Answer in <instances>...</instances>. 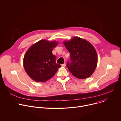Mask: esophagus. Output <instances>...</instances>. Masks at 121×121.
<instances>
[{"label": "esophagus", "instance_id": "1", "mask_svg": "<svg viewBox=\"0 0 121 121\" xmlns=\"http://www.w3.org/2000/svg\"><path fill=\"white\" fill-rule=\"evenodd\" d=\"M62 66H63V67H65V66H66V64L65 63H64L63 64H62Z\"/></svg>", "mask_w": 121, "mask_h": 121}]
</instances>
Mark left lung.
Listing matches in <instances>:
<instances>
[{"mask_svg": "<svg viewBox=\"0 0 121 121\" xmlns=\"http://www.w3.org/2000/svg\"><path fill=\"white\" fill-rule=\"evenodd\" d=\"M63 43L70 54V63L68 62L66 65L68 70L79 79L90 77L98 63V55L94 46L78 37H74Z\"/></svg>", "mask_w": 121, "mask_h": 121, "instance_id": "8db88e82", "label": "left lung"}]
</instances>
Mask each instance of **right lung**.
I'll list each match as a JSON object with an SVG mask.
<instances>
[{
	"instance_id": "1",
	"label": "right lung",
	"mask_w": 121,
	"mask_h": 121,
	"mask_svg": "<svg viewBox=\"0 0 121 121\" xmlns=\"http://www.w3.org/2000/svg\"><path fill=\"white\" fill-rule=\"evenodd\" d=\"M56 41L41 40L31 45L23 58V66L28 76L36 82H44L56 74L61 66L52 54L57 45Z\"/></svg>"
}]
</instances>
